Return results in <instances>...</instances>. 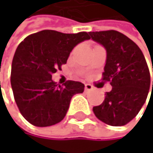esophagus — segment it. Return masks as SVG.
I'll return each mask as SVG.
<instances>
[{
	"label": "esophagus",
	"mask_w": 153,
	"mask_h": 153,
	"mask_svg": "<svg viewBox=\"0 0 153 153\" xmlns=\"http://www.w3.org/2000/svg\"><path fill=\"white\" fill-rule=\"evenodd\" d=\"M93 89H94V87L91 84H89V83H86L85 84V91H91Z\"/></svg>",
	"instance_id": "34e87169"
}]
</instances>
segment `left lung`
<instances>
[{"label":"left lung","instance_id":"left-lung-1","mask_svg":"<svg viewBox=\"0 0 153 153\" xmlns=\"http://www.w3.org/2000/svg\"><path fill=\"white\" fill-rule=\"evenodd\" d=\"M89 35L106 50L103 80L112 85L104 102L94 106L93 111L107 125L124 126L138 115L148 96L151 75L146 59L137 44L120 32L108 30Z\"/></svg>","mask_w":153,"mask_h":153}]
</instances>
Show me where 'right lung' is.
<instances>
[{
    "instance_id": "right-lung-1",
    "label": "right lung",
    "mask_w": 153,
    "mask_h": 153,
    "mask_svg": "<svg viewBox=\"0 0 153 153\" xmlns=\"http://www.w3.org/2000/svg\"><path fill=\"white\" fill-rule=\"evenodd\" d=\"M89 33L64 34L43 30L28 36L17 47L12 62L11 85L22 116L32 125L48 127L65 117L72 96L84 84L68 81L64 86L52 81L75 46L90 39Z\"/></svg>"
}]
</instances>
